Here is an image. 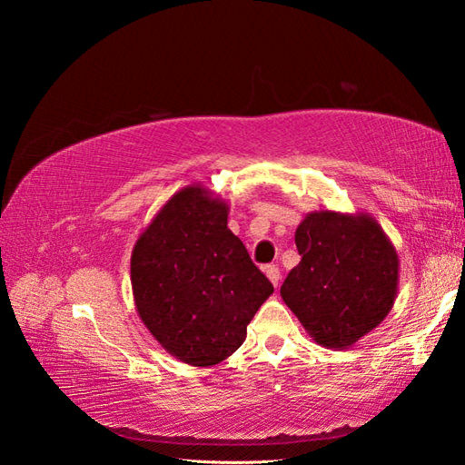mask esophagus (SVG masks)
<instances>
[{
  "instance_id": "1",
  "label": "esophagus",
  "mask_w": 465,
  "mask_h": 465,
  "mask_svg": "<svg viewBox=\"0 0 465 465\" xmlns=\"http://www.w3.org/2000/svg\"><path fill=\"white\" fill-rule=\"evenodd\" d=\"M263 272H265V275H267V279L272 281V283L277 287V283H279V279H281V273H279V267L277 265H265L263 267Z\"/></svg>"
}]
</instances>
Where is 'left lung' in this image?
<instances>
[{
	"mask_svg": "<svg viewBox=\"0 0 465 465\" xmlns=\"http://www.w3.org/2000/svg\"><path fill=\"white\" fill-rule=\"evenodd\" d=\"M294 242L301 262L281 297L318 345L347 349L390 314L400 258L374 217L312 211Z\"/></svg>",
	"mask_w": 465,
	"mask_h": 465,
	"instance_id": "8db88e82",
	"label": "left lung"
}]
</instances>
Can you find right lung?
<instances>
[{
	"label": "right lung",
	"mask_w": 465,
	"mask_h": 465,
	"mask_svg": "<svg viewBox=\"0 0 465 465\" xmlns=\"http://www.w3.org/2000/svg\"><path fill=\"white\" fill-rule=\"evenodd\" d=\"M227 217L224 200L186 186L159 209L132 252L139 318L166 353L192 367L231 357L273 292Z\"/></svg>",
	"instance_id": "add662e5"
}]
</instances>
